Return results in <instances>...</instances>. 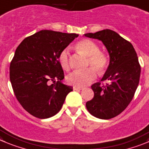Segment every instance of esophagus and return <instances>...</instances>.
Instances as JSON below:
<instances>
[{
  "label": "esophagus",
  "instance_id": "34e87169",
  "mask_svg": "<svg viewBox=\"0 0 149 149\" xmlns=\"http://www.w3.org/2000/svg\"><path fill=\"white\" fill-rule=\"evenodd\" d=\"M73 90H81L84 89V87H77V86H74L73 87Z\"/></svg>",
  "mask_w": 149,
  "mask_h": 149
}]
</instances>
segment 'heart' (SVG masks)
I'll use <instances>...</instances> for the list:
<instances>
[{
	"instance_id": "b5f03b06",
	"label": "heart",
	"mask_w": 149,
	"mask_h": 149,
	"mask_svg": "<svg viewBox=\"0 0 149 149\" xmlns=\"http://www.w3.org/2000/svg\"><path fill=\"white\" fill-rule=\"evenodd\" d=\"M76 48L79 52L87 56L86 67L90 68L68 75L66 81L71 85L84 87L96 78L95 70L99 73L105 71L108 65V58L104 52L99 51L98 45L91 40H80L76 44ZM58 60L63 70H70V56L68 49L65 48L59 53Z\"/></svg>"
}]
</instances>
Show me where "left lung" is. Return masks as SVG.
<instances>
[{
    "label": "left lung",
    "mask_w": 149,
    "mask_h": 149,
    "mask_svg": "<svg viewBox=\"0 0 149 149\" xmlns=\"http://www.w3.org/2000/svg\"><path fill=\"white\" fill-rule=\"evenodd\" d=\"M84 36L102 41L110 57L101 81L91 86L94 97L86 103V107L95 118H112L127 107L138 86L141 68L137 53L130 42L109 29Z\"/></svg>",
    "instance_id": "1"
}]
</instances>
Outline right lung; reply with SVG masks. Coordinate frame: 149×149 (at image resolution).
<instances>
[{
    "label": "right lung",
    "mask_w": 149,
    "mask_h": 149,
    "mask_svg": "<svg viewBox=\"0 0 149 149\" xmlns=\"http://www.w3.org/2000/svg\"><path fill=\"white\" fill-rule=\"evenodd\" d=\"M78 36L42 30L17 48L10 63V81L17 101L33 116L45 119L55 115L73 90L62 83L65 75L58 56Z\"/></svg>",
    "instance_id": "right-lung-1"
}]
</instances>
